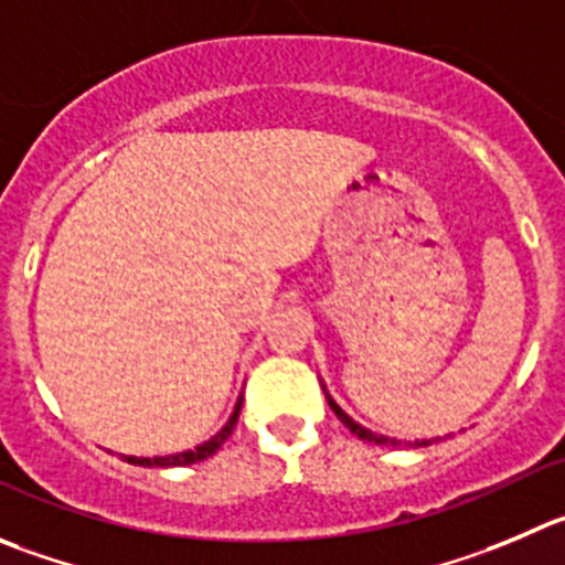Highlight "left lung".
Returning a JSON list of instances; mask_svg holds the SVG:
<instances>
[{"label": "left lung", "mask_w": 565, "mask_h": 565, "mask_svg": "<svg viewBox=\"0 0 565 565\" xmlns=\"http://www.w3.org/2000/svg\"><path fill=\"white\" fill-rule=\"evenodd\" d=\"M324 394H327V391H324ZM327 402H330L332 413H335V416L341 418L343 424H347L349 433H354V435H358V438H363V440H374V444H391V447H396V444H399V440H396V438H388V435H377V433H372V429L360 427V424L354 422V418H349L347 413H343L341 407H338L335 402H332V396H330V394H327ZM427 444H433V440H416V447H427Z\"/></svg>", "instance_id": "8db88e82"}]
</instances>
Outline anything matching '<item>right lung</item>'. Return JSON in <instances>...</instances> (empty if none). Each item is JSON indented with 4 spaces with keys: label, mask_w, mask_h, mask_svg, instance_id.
Here are the masks:
<instances>
[{
    "label": "right lung",
    "mask_w": 565,
    "mask_h": 565,
    "mask_svg": "<svg viewBox=\"0 0 565 565\" xmlns=\"http://www.w3.org/2000/svg\"><path fill=\"white\" fill-rule=\"evenodd\" d=\"M241 402H244V396H238V405H235L230 422L224 424V427L218 429L211 440L199 444L196 449H188V452H177V455H166V458H132V455H125V460L132 466H191V463H199V460L211 458V455H216L218 449H222L224 440L233 435L235 422H238V413H241Z\"/></svg>",
    "instance_id": "obj_1"
}]
</instances>
